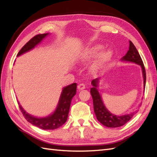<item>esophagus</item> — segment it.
<instances>
[{"mask_svg":"<svg viewBox=\"0 0 157 157\" xmlns=\"http://www.w3.org/2000/svg\"><path fill=\"white\" fill-rule=\"evenodd\" d=\"M85 84H83V83H82V84H79L78 86V88L79 90H82L85 89Z\"/></svg>","mask_w":157,"mask_h":157,"instance_id":"obj_1","label":"esophagus"}]
</instances>
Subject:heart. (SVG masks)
<instances>
[{
	"mask_svg": "<svg viewBox=\"0 0 157 157\" xmlns=\"http://www.w3.org/2000/svg\"><path fill=\"white\" fill-rule=\"evenodd\" d=\"M102 48L103 46L101 44H95L89 46V47L86 48L85 51L82 53V55L79 56V60L82 62H87L90 61L92 59H94L96 56H97L98 53L102 49ZM112 57L113 52L111 50L106 49L102 51L96 57L94 63H92L91 66V70L93 72L99 71L100 70H101L111 61Z\"/></svg>",
	"mask_w": 157,
	"mask_h": 157,
	"instance_id": "obj_1",
	"label": "heart"
}]
</instances>
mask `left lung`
I'll list each match as a JSON object with an SVG mask.
<instances>
[{
    "label": "left lung",
    "instance_id": "left-lung-1",
    "mask_svg": "<svg viewBox=\"0 0 157 157\" xmlns=\"http://www.w3.org/2000/svg\"><path fill=\"white\" fill-rule=\"evenodd\" d=\"M121 61L135 63L141 66L143 78H144V87L145 88L146 76L144 63H143L138 50L136 49V46L131 41H129V51L124 56H123ZM99 79L100 78H96L93 79L91 82L92 88L90 89V93L93 99L94 111L98 121L103 125L108 127V128H119V127L125 125L132 118L134 112L121 116L113 115L111 113H110L105 107L104 103L102 101L101 96L98 91L97 88Z\"/></svg>",
    "mask_w": 157,
    "mask_h": 157
}]
</instances>
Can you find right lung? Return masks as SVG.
Listing matches in <instances>:
<instances>
[{
	"mask_svg": "<svg viewBox=\"0 0 157 157\" xmlns=\"http://www.w3.org/2000/svg\"><path fill=\"white\" fill-rule=\"evenodd\" d=\"M48 34H42L34 36L20 50L17 54V56L34 48ZM76 83H73L72 84L63 88L57 107L52 115L46 117L38 118L28 114L23 110L22 106L19 105L18 102L19 109L25 119L32 125H36L42 129H57L64 124L67 119L71 100L76 94Z\"/></svg>",
	"mask_w": 157,
	"mask_h": 157,
	"instance_id": "right-lung-1",
	"label": "right lung"
}]
</instances>
